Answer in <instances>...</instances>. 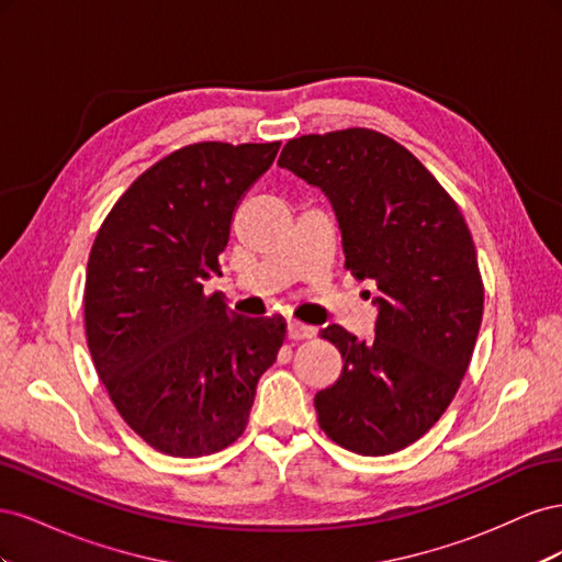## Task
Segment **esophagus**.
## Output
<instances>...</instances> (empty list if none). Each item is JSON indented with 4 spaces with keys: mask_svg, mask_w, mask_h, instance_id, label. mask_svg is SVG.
I'll return each mask as SVG.
<instances>
[{
    "mask_svg": "<svg viewBox=\"0 0 562 562\" xmlns=\"http://www.w3.org/2000/svg\"><path fill=\"white\" fill-rule=\"evenodd\" d=\"M285 335H288V339H310L314 335V330L310 326H304V323H300V321H288Z\"/></svg>",
    "mask_w": 562,
    "mask_h": 562,
    "instance_id": "34e87169",
    "label": "esophagus"
}]
</instances>
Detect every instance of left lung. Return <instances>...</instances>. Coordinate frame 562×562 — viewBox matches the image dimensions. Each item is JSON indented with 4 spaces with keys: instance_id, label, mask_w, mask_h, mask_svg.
<instances>
[{
    "instance_id": "8db88e82",
    "label": "left lung",
    "mask_w": 562,
    "mask_h": 562,
    "mask_svg": "<svg viewBox=\"0 0 562 562\" xmlns=\"http://www.w3.org/2000/svg\"><path fill=\"white\" fill-rule=\"evenodd\" d=\"M279 166L328 196L345 267L378 285L375 339L321 330L345 361L314 398L321 429L351 452H398L446 413L479 337L483 281L469 227L427 168L378 131L302 135Z\"/></svg>"
}]
</instances>
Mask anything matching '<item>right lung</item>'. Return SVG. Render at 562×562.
<instances>
[{
  "mask_svg": "<svg viewBox=\"0 0 562 562\" xmlns=\"http://www.w3.org/2000/svg\"><path fill=\"white\" fill-rule=\"evenodd\" d=\"M279 147L173 151L128 187L93 241L83 291L93 366L119 415L164 454L232 446L283 345L281 316H234L203 293L220 277L236 209Z\"/></svg>",
  "mask_w": 562,
  "mask_h": 562,
  "instance_id": "right-lung-1",
  "label": "right lung"
}]
</instances>
